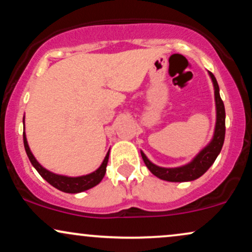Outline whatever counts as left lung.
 I'll list each match as a JSON object with an SVG mask.
<instances>
[{
    "label": "left lung",
    "mask_w": 252,
    "mask_h": 252,
    "mask_svg": "<svg viewBox=\"0 0 252 252\" xmlns=\"http://www.w3.org/2000/svg\"><path fill=\"white\" fill-rule=\"evenodd\" d=\"M211 80L214 82L215 87V101H216V109H217V122L216 128H215V135L213 141L207 148H204L201 153L195 157L189 164L181 166V168H160L150 162L147 158V156L143 153H141L142 158H143L145 165L148 169L153 172L154 175L160 178V180L169 181V182H187L193 181L196 178L201 177L205 171L213 165L215 159L217 158L218 154L222 150L224 137H225V109H224V103L220 96V87L216 81V77L214 76L213 72L209 71Z\"/></svg>",
    "instance_id": "obj_1"
}]
</instances>
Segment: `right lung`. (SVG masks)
<instances>
[{"label":"right lung","mask_w":252,"mask_h":252,"mask_svg":"<svg viewBox=\"0 0 252 252\" xmlns=\"http://www.w3.org/2000/svg\"><path fill=\"white\" fill-rule=\"evenodd\" d=\"M23 143L24 148H26V153L29 157V160L32 162V164L34 165V168L37 170V172L42 177L44 178L48 183H50L51 186L55 187L56 189L61 190L63 192H69V193H77L86 191V190L90 189V188L97 186L99 182L102 181V178L104 177L105 171H107V164L109 159V153L105 156L104 160H103L102 165L97 169L96 171H94L93 174L81 176V177H66V176H61L53 174V172L48 171L47 169H44L37 160L35 159L34 155L32 154V151L29 149L28 142H27L26 134L23 132Z\"/></svg>","instance_id":"obj_1"}]
</instances>
